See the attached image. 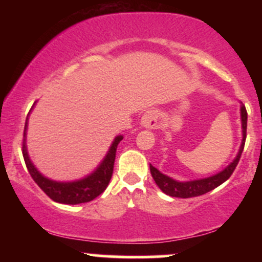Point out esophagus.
<instances>
[{
	"label": "esophagus",
	"mask_w": 262,
	"mask_h": 262,
	"mask_svg": "<svg viewBox=\"0 0 262 262\" xmlns=\"http://www.w3.org/2000/svg\"><path fill=\"white\" fill-rule=\"evenodd\" d=\"M159 124V113L158 111L150 110L143 114L140 119V125L146 129H154Z\"/></svg>",
	"instance_id": "1"
}]
</instances>
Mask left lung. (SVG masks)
<instances>
[{
  "instance_id": "left-lung-1",
  "label": "left lung",
  "mask_w": 262,
  "mask_h": 262,
  "mask_svg": "<svg viewBox=\"0 0 262 262\" xmlns=\"http://www.w3.org/2000/svg\"><path fill=\"white\" fill-rule=\"evenodd\" d=\"M240 121H242V144H240L239 151L233 161L224 167L221 172L215 173L209 177H204V179L191 180V181H177L172 177L165 175L159 171L156 167L150 165V172H151L152 179L158 187L161 189L164 193L169 194L171 197H179V198H189V197H197L201 194L207 193V192L212 191L222 183L227 181L229 179L233 171L235 170L237 162H239L240 156H242L243 149H244V144L246 139V124H248V113H246L245 106L242 103L240 106Z\"/></svg>"
}]
</instances>
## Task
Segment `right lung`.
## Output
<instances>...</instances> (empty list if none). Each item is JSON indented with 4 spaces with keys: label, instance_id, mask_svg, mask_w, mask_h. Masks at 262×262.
Instances as JSON below:
<instances>
[{
    "label": "right lung",
    "instance_id": "right-lung-1",
    "mask_svg": "<svg viewBox=\"0 0 262 262\" xmlns=\"http://www.w3.org/2000/svg\"><path fill=\"white\" fill-rule=\"evenodd\" d=\"M35 103L33 104L32 110L34 108ZM32 110L29 111L26 119L25 125V139H23V158H25L27 169L31 173L32 179L40 187L45 193L48 194L53 201L64 204H79L90 202L100 196L102 192L107 188L108 183L111 181V177L113 173L114 159H116L117 146L119 141L123 139V135H117L114 138L110 149H108L106 156L100 162L97 167L91 173L75 181H55L44 176L39 171L35 165L33 164L27 150V129H28V119Z\"/></svg>",
    "mask_w": 262,
    "mask_h": 262
}]
</instances>
